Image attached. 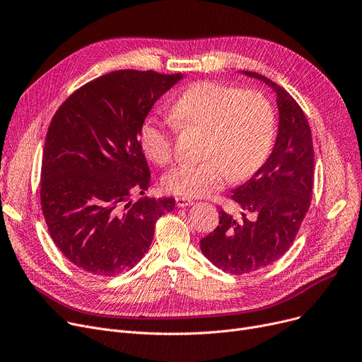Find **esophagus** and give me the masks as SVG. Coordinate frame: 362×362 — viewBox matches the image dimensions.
Instances as JSON below:
<instances>
[{
    "label": "esophagus",
    "mask_w": 362,
    "mask_h": 362,
    "mask_svg": "<svg viewBox=\"0 0 362 362\" xmlns=\"http://www.w3.org/2000/svg\"><path fill=\"white\" fill-rule=\"evenodd\" d=\"M195 202L192 201V199H189V198H186V197H176V205L177 206H191V205H194Z\"/></svg>",
    "instance_id": "esophagus-1"
}]
</instances>
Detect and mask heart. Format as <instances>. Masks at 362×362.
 Masks as SVG:
<instances>
[{"mask_svg": "<svg viewBox=\"0 0 362 362\" xmlns=\"http://www.w3.org/2000/svg\"><path fill=\"white\" fill-rule=\"evenodd\" d=\"M171 123L146 119L139 129L145 156L158 165L175 157L177 129L202 132L198 163H183L163 177L165 191L180 197H202L227 179L245 180L269 158L276 136V112L257 89H240L205 81L186 89L170 110Z\"/></svg>", "mask_w": 362, "mask_h": 362, "instance_id": "b5f03b06", "label": "heart"}]
</instances>
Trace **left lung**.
I'll return each mask as SVG.
<instances>
[{"label":"left lung","mask_w":362,"mask_h":362,"mask_svg":"<svg viewBox=\"0 0 362 362\" xmlns=\"http://www.w3.org/2000/svg\"><path fill=\"white\" fill-rule=\"evenodd\" d=\"M245 74L276 90L280 124L269 160L230 197L240 217L220 208L218 226L201 239L202 254L235 276L267 267L291 248L311 206L314 186V146L305 114L280 85L255 71Z\"/></svg>","instance_id":"obj_1"}]
</instances>
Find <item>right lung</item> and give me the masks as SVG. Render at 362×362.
I'll use <instances>...</instances> for the list:
<instances>
[{
	"label": "right lung",
	"instance_id": "obj_1",
	"mask_svg": "<svg viewBox=\"0 0 362 362\" xmlns=\"http://www.w3.org/2000/svg\"><path fill=\"white\" fill-rule=\"evenodd\" d=\"M182 73L117 70L55 111L41 165V208L62 254L93 276H117L148 252L156 223L176 201L139 199L151 186L139 129Z\"/></svg>",
	"mask_w": 362,
	"mask_h": 362
}]
</instances>
